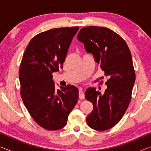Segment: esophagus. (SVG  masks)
Here are the masks:
<instances>
[{"instance_id":"esophagus-1","label":"esophagus","mask_w":151,"mask_h":151,"mask_svg":"<svg viewBox=\"0 0 151 151\" xmlns=\"http://www.w3.org/2000/svg\"><path fill=\"white\" fill-rule=\"evenodd\" d=\"M79 98L81 99H85V94H84L83 91L81 88H80V90H79Z\"/></svg>"}]
</instances>
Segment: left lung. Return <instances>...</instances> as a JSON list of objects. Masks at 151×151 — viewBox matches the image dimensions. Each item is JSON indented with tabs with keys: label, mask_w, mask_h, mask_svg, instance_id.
I'll return each instance as SVG.
<instances>
[{
	"label": "left lung",
	"mask_w": 151,
	"mask_h": 151,
	"mask_svg": "<svg viewBox=\"0 0 151 151\" xmlns=\"http://www.w3.org/2000/svg\"><path fill=\"white\" fill-rule=\"evenodd\" d=\"M77 39L109 77L103 94L93 87L85 92L86 99L93 105L86 117L88 125L96 131H106L120 121L131 101L135 81L131 51L121 36L106 27H84Z\"/></svg>",
	"instance_id": "8db88e82"
}]
</instances>
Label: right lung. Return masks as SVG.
Listing matches in <instances>:
<instances>
[{
  "instance_id": "add662e5",
  "label": "right lung",
  "mask_w": 151,
  "mask_h": 151,
  "mask_svg": "<svg viewBox=\"0 0 151 151\" xmlns=\"http://www.w3.org/2000/svg\"><path fill=\"white\" fill-rule=\"evenodd\" d=\"M78 27L58 28L40 32L24 50L19 69L20 95L32 119L48 131L66 124L77 103L78 90L68 85L56 90L52 73L63 68Z\"/></svg>"
}]
</instances>
